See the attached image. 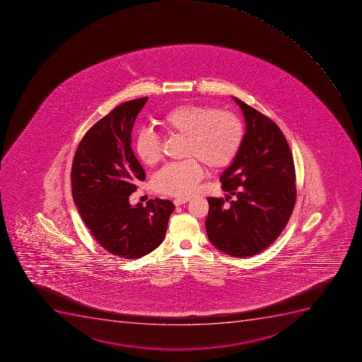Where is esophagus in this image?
Returning <instances> with one entry per match:
<instances>
[{"instance_id": "1", "label": "esophagus", "mask_w": 362, "mask_h": 362, "mask_svg": "<svg viewBox=\"0 0 362 362\" xmlns=\"http://www.w3.org/2000/svg\"><path fill=\"white\" fill-rule=\"evenodd\" d=\"M188 201V198H175L173 202L175 206H180V205L186 204Z\"/></svg>"}]
</instances>
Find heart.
Wrapping results in <instances>:
<instances>
[{
	"label": "heart",
	"mask_w": 362,
	"mask_h": 362,
	"mask_svg": "<svg viewBox=\"0 0 362 362\" xmlns=\"http://www.w3.org/2000/svg\"><path fill=\"white\" fill-rule=\"evenodd\" d=\"M160 124L167 132L183 136V154L192 156L166 165L153 176L154 190L165 195H192L203 175L197 160L212 170L221 168L230 164L243 143V123L228 110H212L197 104L180 105L165 114ZM135 152L143 164L154 166L161 158L159 136L152 130H141L136 136Z\"/></svg>",
	"instance_id": "heart-1"
}]
</instances>
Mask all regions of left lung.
Returning a JSON list of instances; mask_svg holds the SVG:
<instances>
[{
	"mask_svg": "<svg viewBox=\"0 0 362 362\" xmlns=\"http://www.w3.org/2000/svg\"><path fill=\"white\" fill-rule=\"evenodd\" d=\"M243 110L245 134L221 176L223 198L208 197L205 227L211 243L233 257H249L276 241L296 205V168L279 127L233 97ZM232 195L233 202L229 201Z\"/></svg>",
	"mask_w": 362,
	"mask_h": 362,
	"instance_id": "8db88e82",
	"label": "left lung"
}]
</instances>
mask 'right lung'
<instances>
[{
	"label": "right lung",
	"mask_w": 362,
	"mask_h": 362,
	"mask_svg": "<svg viewBox=\"0 0 362 362\" xmlns=\"http://www.w3.org/2000/svg\"><path fill=\"white\" fill-rule=\"evenodd\" d=\"M148 97L126 101L88 130L71 167L73 198L83 221L99 245L126 259L150 254L164 241L175 205L154 198L132 206L145 172L132 152V132Z\"/></svg>",
	"instance_id": "1"
}]
</instances>
